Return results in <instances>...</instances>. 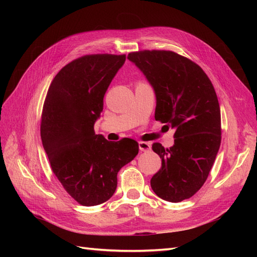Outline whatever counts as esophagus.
<instances>
[{
    "label": "esophagus",
    "instance_id": "34e87169",
    "mask_svg": "<svg viewBox=\"0 0 257 257\" xmlns=\"http://www.w3.org/2000/svg\"><path fill=\"white\" fill-rule=\"evenodd\" d=\"M138 147H139V150H141L142 152H148V151L151 150V145L149 143L139 142Z\"/></svg>",
    "mask_w": 257,
    "mask_h": 257
}]
</instances>
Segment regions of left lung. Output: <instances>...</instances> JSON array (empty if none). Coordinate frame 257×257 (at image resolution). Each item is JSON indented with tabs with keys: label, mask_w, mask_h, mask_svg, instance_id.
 Returning a JSON list of instances; mask_svg holds the SVG:
<instances>
[{
	"label": "left lung",
	"mask_w": 257,
	"mask_h": 257,
	"mask_svg": "<svg viewBox=\"0 0 257 257\" xmlns=\"http://www.w3.org/2000/svg\"><path fill=\"white\" fill-rule=\"evenodd\" d=\"M152 87L155 120L175 128V144L152 149L162 167L151 179L157 195L170 203L192 197L207 180L221 145V111L213 85L196 63L173 51L128 53Z\"/></svg>",
	"instance_id": "left-lung-1"
}]
</instances>
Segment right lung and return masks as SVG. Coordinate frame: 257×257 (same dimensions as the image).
<instances>
[{
	"instance_id": "right-lung-1",
	"label": "right lung",
	"mask_w": 257,
	"mask_h": 257,
	"mask_svg": "<svg viewBox=\"0 0 257 257\" xmlns=\"http://www.w3.org/2000/svg\"><path fill=\"white\" fill-rule=\"evenodd\" d=\"M125 56L91 54L65 65L46 96L41 137L53 174L66 192L83 206L109 199L119 170L138 154L131 138L108 142L94 133L104 95Z\"/></svg>"
}]
</instances>
